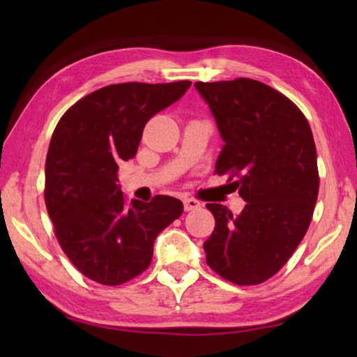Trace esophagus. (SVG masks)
I'll return each mask as SVG.
<instances>
[{"label": "esophagus", "instance_id": "34e87169", "mask_svg": "<svg viewBox=\"0 0 357 357\" xmlns=\"http://www.w3.org/2000/svg\"><path fill=\"white\" fill-rule=\"evenodd\" d=\"M202 208V203L193 200V198H184V209L185 211H193V209H198Z\"/></svg>", "mask_w": 357, "mask_h": 357}]
</instances>
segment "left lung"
<instances>
[{
	"label": "left lung",
	"instance_id": "left-lung-1",
	"mask_svg": "<svg viewBox=\"0 0 357 357\" xmlns=\"http://www.w3.org/2000/svg\"><path fill=\"white\" fill-rule=\"evenodd\" d=\"M223 146L215 173L229 174L245 206L233 214L208 203L215 228L204 241L206 263L238 285L268 280L293 255L318 197L317 148L302 112L261 82H197Z\"/></svg>",
	"mask_w": 357,
	"mask_h": 357
}]
</instances>
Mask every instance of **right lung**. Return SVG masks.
Listing matches in <instances>:
<instances>
[{
  "mask_svg": "<svg viewBox=\"0 0 357 357\" xmlns=\"http://www.w3.org/2000/svg\"><path fill=\"white\" fill-rule=\"evenodd\" d=\"M190 82L108 84L59 119L45 162V204L59 245L83 275L121 285L148 268L154 241L183 214L168 195L128 204L116 184L149 118L179 100Z\"/></svg>",
  "mask_w": 357,
  "mask_h": 357,
  "instance_id": "obj_1",
  "label": "right lung"
}]
</instances>
